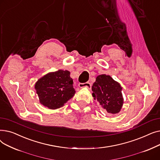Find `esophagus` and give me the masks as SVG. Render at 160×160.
I'll return each instance as SVG.
<instances>
[{"mask_svg":"<svg viewBox=\"0 0 160 160\" xmlns=\"http://www.w3.org/2000/svg\"><path fill=\"white\" fill-rule=\"evenodd\" d=\"M78 86L80 88H87L88 89L91 88V83L89 82H86V83H80L78 84Z\"/></svg>","mask_w":160,"mask_h":160,"instance_id":"1","label":"esophagus"}]
</instances>
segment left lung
Returning a JSON list of instances; mask_svg holds the SVG:
<instances>
[{
  "mask_svg": "<svg viewBox=\"0 0 160 160\" xmlns=\"http://www.w3.org/2000/svg\"><path fill=\"white\" fill-rule=\"evenodd\" d=\"M121 84L110 75L100 74L92 86V95L110 114L118 113L122 107L124 98Z\"/></svg>",
  "mask_w": 160,
  "mask_h": 160,
  "instance_id": "8db88e82",
  "label": "left lung"
}]
</instances>
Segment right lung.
<instances>
[{"mask_svg": "<svg viewBox=\"0 0 160 160\" xmlns=\"http://www.w3.org/2000/svg\"><path fill=\"white\" fill-rule=\"evenodd\" d=\"M39 102L50 110L64 106L75 94L73 80L68 71L58 70L48 72L35 84Z\"/></svg>", "mask_w": 160, "mask_h": 160, "instance_id": "right-lung-1", "label": "right lung"}]
</instances>
